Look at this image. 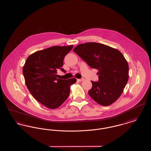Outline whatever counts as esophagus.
Masks as SVG:
<instances>
[{"instance_id":"1","label":"esophagus","mask_w":151,"mask_h":151,"mask_svg":"<svg viewBox=\"0 0 151 151\" xmlns=\"http://www.w3.org/2000/svg\"><path fill=\"white\" fill-rule=\"evenodd\" d=\"M85 80V79L83 78H82L81 79H77V81H78L79 82H82V81H83Z\"/></svg>"}]
</instances>
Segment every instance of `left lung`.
I'll use <instances>...</instances> for the list:
<instances>
[{"instance_id": "left-lung-1", "label": "left lung", "mask_w": 151, "mask_h": 151, "mask_svg": "<svg viewBox=\"0 0 151 151\" xmlns=\"http://www.w3.org/2000/svg\"><path fill=\"white\" fill-rule=\"evenodd\" d=\"M74 52L98 72V82L91 81L88 93L96 103L104 106L115 102L127 84L129 66L123 54L116 49L96 42L76 47Z\"/></svg>"}]
</instances>
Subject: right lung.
I'll list each match as a JSON object with an SVG mask.
<instances>
[{"label": "right lung", "mask_w": 151, "mask_h": 151, "mask_svg": "<svg viewBox=\"0 0 151 151\" xmlns=\"http://www.w3.org/2000/svg\"><path fill=\"white\" fill-rule=\"evenodd\" d=\"M73 47L53 46L38 50L27 58L23 68L26 86L38 102L48 109H56L68 98L75 78H57V70L63 66L65 56Z\"/></svg>", "instance_id": "1"}]
</instances>
